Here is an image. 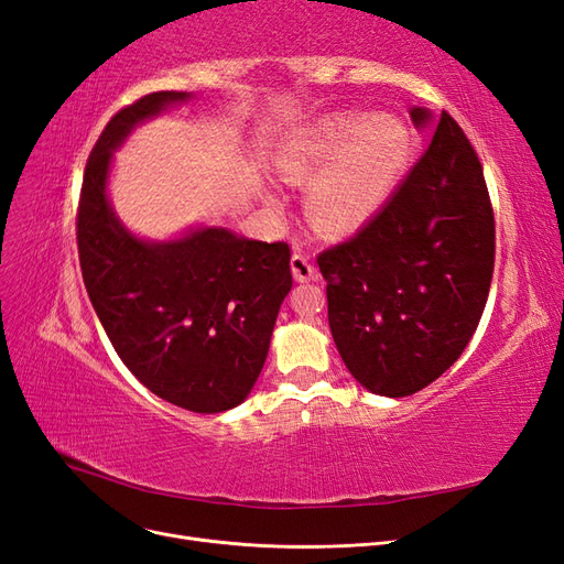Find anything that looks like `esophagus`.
<instances>
[{"mask_svg": "<svg viewBox=\"0 0 564 564\" xmlns=\"http://www.w3.org/2000/svg\"><path fill=\"white\" fill-rule=\"evenodd\" d=\"M292 272H294V280L296 282H313V280L319 278L313 259H311L308 253H303V251H294L292 253Z\"/></svg>", "mask_w": 564, "mask_h": 564, "instance_id": "obj_1", "label": "esophagus"}]
</instances>
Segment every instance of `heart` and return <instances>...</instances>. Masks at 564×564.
<instances>
[{"mask_svg": "<svg viewBox=\"0 0 564 564\" xmlns=\"http://www.w3.org/2000/svg\"><path fill=\"white\" fill-rule=\"evenodd\" d=\"M412 131L395 115L332 112L296 131L280 155L284 178L308 183V216L324 232L360 226L395 191Z\"/></svg>", "mask_w": 564, "mask_h": 564, "instance_id": "1", "label": "heart"}]
</instances>
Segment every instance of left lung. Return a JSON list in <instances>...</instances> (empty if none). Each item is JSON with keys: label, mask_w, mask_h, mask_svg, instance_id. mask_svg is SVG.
I'll return each mask as SVG.
<instances>
[{"label": "left lung", "mask_w": 564, "mask_h": 564, "mask_svg": "<svg viewBox=\"0 0 564 564\" xmlns=\"http://www.w3.org/2000/svg\"><path fill=\"white\" fill-rule=\"evenodd\" d=\"M412 119L421 127L431 112L416 108ZM494 235L482 164L442 110L386 207L317 256L334 344L367 390L414 395L458 360L487 303Z\"/></svg>", "instance_id": "1"}]
</instances>
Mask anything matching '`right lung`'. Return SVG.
<instances>
[{
  "label": "right lung",
  "mask_w": 564,
  "mask_h": 564,
  "mask_svg": "<svg viewBox=\"0 0 564 564\" xmlns=\"http://www.w3.org/2000/svg\"><path fill=\"white\" fill-rule=\"evenodd\" d=\"M185 91H155L112 115L84 169L77 249L84 286L112 348L158 398L197 414L240 404L263 369L272 327L292 289V249L226 228L148 245L106 197L112 150Z\"/></svg>",
  "instance_id": "obj_1"
}]
</instances>
